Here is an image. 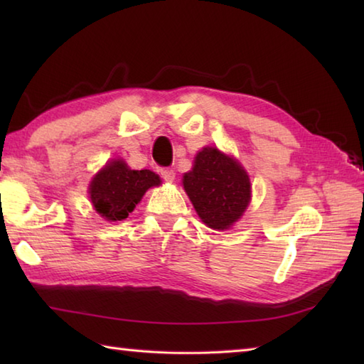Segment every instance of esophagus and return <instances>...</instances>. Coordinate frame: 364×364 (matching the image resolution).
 I'll use <instances>...</instances> for the list:
<instances>
[{
    "mask_svg": "<svg viewBox=\"0 0 364 364\" xmlns=\"http://www.w3.org/2000/svg\"><path fill=\"white\" fill-rule=\"evenodd\" d=\"M161 176L164 178L166 181H173L175 180V172L172 168H161Z\"/></svg>",
    "mask_w": 364,
    "mask_h": 364,
    "instance_id": "34e87169",
    "label": "esophagus"
}]
</instances>
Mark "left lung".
Listing matches in <instances>:
<instances>
[{
    "label": "left lung",
    "instance_id": "8db88e82",
    "mask_svg": "<svg viewBox=\"0 0 364 364\" xmlns=\"http://www.w3.org/2000/svg\"><path fill=\"white\" fill-rule=\"evenodd\" d=\"M200 219L213 230H227L250 202V180L233 158L208 146L198 151L194 167L183 176Z\"/></svg>",
    "mask_w": 364,
    "mask_h": 364
}]
</instances>
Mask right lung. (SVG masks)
Listing matches in <instances>:
<instances>
[{
  "label": "right lung",
  "instance_id": "add662e5",
  "mask_svg": "<svg viewBox=\"0 0 364 364\" xmlns=\"http://www.w3.org/2000/svg\"><path fill=\"white\" fill-rule=\"evenodd\" d=\"M159 176L151 170H131L123 161H112L94 176L90 200L106 220H123L141 202L146 189L158 186Z\"/></svg>",
  "mask_w": 364,
  "mask_h": 364
}]
</instances>
